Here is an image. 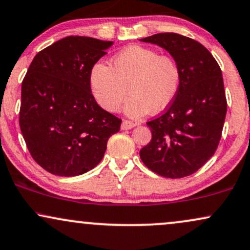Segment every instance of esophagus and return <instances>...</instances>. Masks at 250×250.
<instances>
[{
  "instance_id": "obj_1",
  "label": "esophagus",
  "mask_w": 250,
  "mask_h": 250,
  "mask_svg": "<svg viewBox=\"0 0 250 250\" xmlns=\"http://www.w3.org/2000/svg\"><path fill=\"white\" fill-rule=\"evenodd\" d=\"M135 123L134 122H130V121H127V120H125V121H122V125H121V129L122 130H128V129H131L135 127Z\"/></svg>"
}]
</instances>
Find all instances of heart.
<instances>
[{
    "instance_id": "heart-1",
    "label": "heart",
    "mask_w": 250,
    "mask_h": 250,
    "mask_svg": "<svg viewBox=\"0 0 250 250\" xmlns=\"http://www.w3.org/2000/svg\"><path fill=\"white\" fill-rule=\"evenodd\" d=\"M89 83L96 102L108 112H116L129 91L131 96L123 113L138 119L150 112H161L173 101L180 70L171 57L134 45L114 57L113 67L102 62L93 66Z\"/></svg>"
}]
</instances>
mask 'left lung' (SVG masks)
<instances>
[{
	"label": "left lung",
	"mask_w": 250,
	"mask_h": 250,
	"mask_svg": "<svg viewBox=\"0 0 250 250\" xmlns=\"http://www.w3.org/2000/svg\"><path fill=\"white\" fill-rule=\"evenodd\" d=\"M140 41L167 51L180 70L173 102L146 123L152 137L140 157L162 177L190 176L214 155L220 142L227 112L221 70L211 52L192 38L164 32Z\"/></svg>",
	"instance_id": "obj_1"
}]
</instances>
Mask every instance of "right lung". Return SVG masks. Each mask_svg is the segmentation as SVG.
<instances>
[{"instance_id": "1", "label": "right lung", "mask_w": 250, "mask_h": 250, "mask_svg": "<svg viewBox=\"0 0 250 250\" xmlns=\"http://www.w3.org/2000/svg\"><path fill=\"white\" fill-rule=\"evenodd\" d=\"M114 42L68 36L35 56L22 83L20 127L32 158L57 176L86 173L104 158L121 120L92 95L89 76Z\"/></svg>"}]
</instances>
